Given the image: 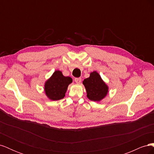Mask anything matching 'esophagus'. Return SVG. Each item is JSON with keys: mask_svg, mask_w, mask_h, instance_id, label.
Wrapping results in <instances>:
<instances>
[{"mask_svg": "<svg viewBox=\"0 0 154 154\" xmlns=\"http://www.w3.org/2000/svg\"><path fill=\"white\" fill-rule=\"evenodd\" d=\"M74 81L77 83H80L82 82V78H76L74 79Z\"/></svg>", "mask_w": 154, "mask_h": 154, "instance_id": "1", "label": "esophagus"}]
</instances>
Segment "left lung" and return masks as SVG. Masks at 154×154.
Returning a JSON list of instances; mask_svg holds the SVG:
<instances>
[{
    "mask_svg": "<svg viewBox=\"0 0 154 154\" xmlns=\"http://www.w3.org/2000/svg\"><path fill=\"white\" fill-rule=\"evenodd\" d=\"M83 84L85 87L87 97L91 101H101L109 91L108 86L96 71L91 72L90 76L83 80Z\"/></svg>",
    "mask_w": 154,
    "mask_h": 154,
    "instance_id": "left-lung-1",
    "label": "left lung"
}]
</instances>
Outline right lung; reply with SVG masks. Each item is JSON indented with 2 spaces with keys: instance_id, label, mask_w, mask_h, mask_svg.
Here are the masks:
<instances>
[{
  "instance_id": "obj_1",
  "label": "right lung",
  "mask_w": 154,
  "mask_h": 154,
  "mask_svg": "<svg viewBox=\"0 0 154 154\" xmlns=\"http://www.w3.org/2000/svg\"><path fill=\"white\" fill-rule=\"evenodd\" d=\"M72 82V79L71 77L64 76L61 71H56L45 83L44 90L46 96L53 101L63 98L67 87Z\"/></svg>"
}]
</instances>
